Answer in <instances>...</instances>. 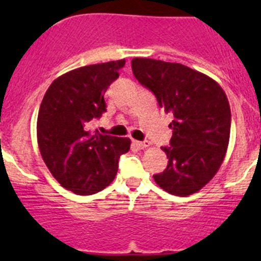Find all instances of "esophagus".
<instances>
[{"label": "esophagus", "instance_id": "obj_1", "mask_svg": "<svg viewBox=\"0 0 261 261\" xmlns=\"http://www.w3.org/2000/svg\"><path fill=\"white\" fill-rule=\"evenodd\" d=\"M133 144H135L138 149H146V147L150 146V142L149 141H133Z\"/></svg>", "mask_w": 261, "mask_h": 261}]
</instances>
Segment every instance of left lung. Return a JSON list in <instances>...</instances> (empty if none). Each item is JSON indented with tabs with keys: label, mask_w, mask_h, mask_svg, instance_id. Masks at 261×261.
<instances>
[{
	"label": "left lung",
	"mask_w": 261,
	"mask_h": 261,
	"mask_svg": "<svg viewBox=\"0 0 261 261\" xmlns=\"http://www.w3.org/2000/svg\"><path fill=\"white\" fill-rule=\"evenodd\" d=\"M135 77L155 95L159 107L174 115L165 171L154 175L175 196L200 191L217 174L229 146L231 112L222 87L208 75L177 62L132 60Z\"/></svg>",
	"instance_id": "1"
}]
</instances>
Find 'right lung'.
<instances>
[{"mask_svg": "<svg viewBox=\"0 0 261 261\" xmlns=\"http://www.w3.org/2000/svg\"><path fill=\"white\" fill-rule=\"evenodd\" d=\"M124 65L125 60H117L68 71L53 81L41 100L36 125L40 154L53 177L77 195L110 186L120 155L130 149L129 138L87 129L106 112L105 93Z\"/></svg>", "mask_w": 261, "mask_h": 261, "instance_id": "right-lung-1", "label": "right lung"}]
</instances>
